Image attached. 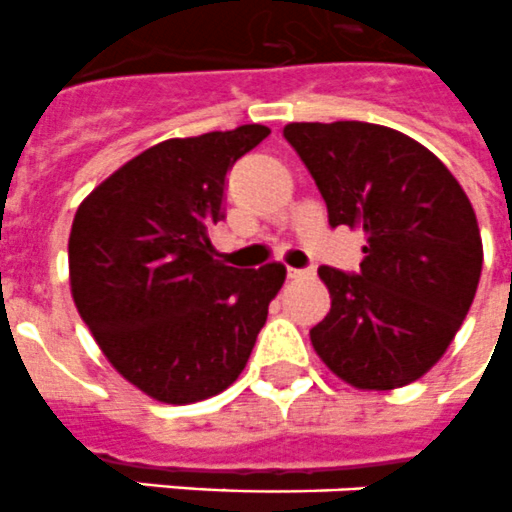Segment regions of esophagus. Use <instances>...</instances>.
I'll return each mask as SVG.
<instances>
[{
  "label": "esophagus",
  "instance_id": "1",
  "mask_svg": "<svg viewBox=\"0 0 512 512\" xmlns=\"http://www.w3.org/2000/svg\"><path fill=\"white\" fill-rule=\"evenodd\" d=\"M309 276L307 270H299V268H289V278H294V281H299V278Z\"/></svg>",
  "mask_w": 512,
  "mask_h": 512
}]
</instances>
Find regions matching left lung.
I'll return each mask as SVG.
<instances>
[{"label": "left lung", "mask_w": 512, "mask_h": 512, "mask_svg": "<svg viewBox=\"0 0 512 512\" xmlns=\"http://www.w3.org/2000/svg\"><path fill=\"white\" fill-rule=\"evenodd\" d=\"M330 226L364 231L359 276L322 265L330 312L309 330L356 390H395L448 351L482 276V234L448 166L414 137L369 122H291Z\"/></svg>", "instance_id": "left-lung-1"}]
</instances>
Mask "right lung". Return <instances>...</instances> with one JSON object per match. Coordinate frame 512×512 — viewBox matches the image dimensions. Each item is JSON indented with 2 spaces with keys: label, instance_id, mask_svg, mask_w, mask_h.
<instances>
[{
  "label": "right lung",
  "instance_id": "obj_1",
  "mask_svg": "<svg viewBox=\"0 0 512 512\" xmlns=\"http://www.w3.org/2000/svg\"><path fill=\"white\" fill-rule=\"evenodd\" d=\"M270 135L263 124L171 137L106 176L70 231V289L98 349L153 401H205L247 367L281 263L213 257L223 179Z\"/></svg>",
  "mask_w": 512,
  "mask_h": 512
}]
</instances>
